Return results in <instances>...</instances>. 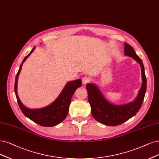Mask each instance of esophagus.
Wrapping results in <instances>:
<instances>
[{
	"mask_svg": "<svg viewBox=\"0 0 159 159\" xmlns=\"http://www.w3.org/2000/svg\"><path fill=\"white\" fill-rule=\"evenodd\" d=\"M90 80V79L89 77H88V76H84V77L82 79V81H83V83L84 84H87Z\"/></svg>",
	"mask_w": 159,
	"mask_h": 159,
	"instance_id": "obj_1",
	"label": "esophagus"
}]
</instances>
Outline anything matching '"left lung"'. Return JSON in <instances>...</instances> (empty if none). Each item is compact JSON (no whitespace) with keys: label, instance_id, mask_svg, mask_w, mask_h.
Returning a JSON list of instances; mask_svg holds the SVG:
<instances>
[{"label":"left lung","instance_id":"8db88e82","mask_svg":"<svg viewBox=\"0 0 159 159\" xmlns=\"http://www.w3.org/2000/svg\"><path fill=\"white\" fill-rule=\"evenodd\" d=\"M125 54L136 60L141 66L142 84L136 98L132 102L124 105H115L109 102L98 87L93 83H88L86 89L92 115L97 121L103 125L115 126L122 124L136 115L142 107L147 89V80L142 60L132 47L125 43Z\"/></svg>","mask_w":159,"mask_h":159}]
</instances>
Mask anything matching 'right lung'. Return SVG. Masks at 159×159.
Masks as SVG:
<instances>
[{
  "instance_id": "add662e5",
  "label": "right lung",
  "mask_w": 159,
  "mask_h": 159,
  "mask_svg": "<svg viewBox=\"0 0 159 159\" xmlns=\"http://www.w3.org/2000/svg\"><path fill=\"white\" fill-rule=\"evenodd\" d=\"M35 49V47L32 49L31 52L23 59L22 63L20 65L15 80L14 91L17 98L19 107L21 110L22 113L25 116L33 122L37 123L38 125L50 127L54 126L61 123L66 116L69 112V107L71 102V98L75 90L80 87L82 85V80L77 79L75 80L69 81L66 84L62 90L60 94L53 102L51 104L46 107L40 109H29L23 105L17 95V86L18 76L22 68L23 63L25 61L27 57L31 54V53Z\"/></svg>"
}]
</instances>
